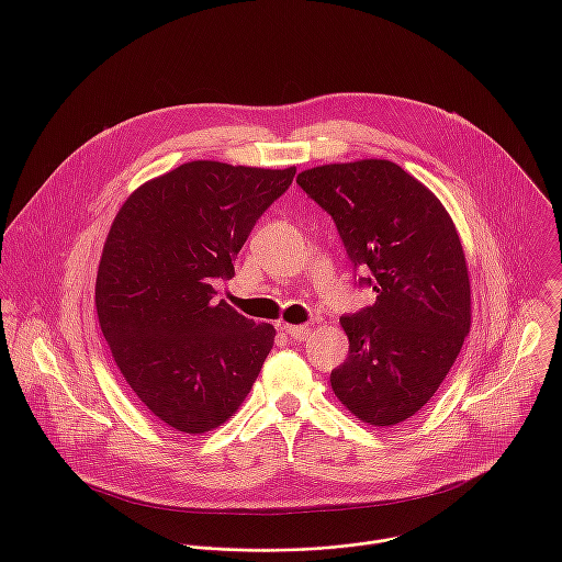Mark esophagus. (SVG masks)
<instances>
[{
	"instance_id": "1",
	"label": "esophagus",
	"mask_w": 562,
	"mask_h": 562,
	"mask_svg": "<svg viewBox=\"0 0 562 562\" xmlns=\"http://www.w3.org/2000/svg\"><path fill=\"white\" fill-rule=\"evenodd\" d=\"M281 330L296 341H305L312 333V326L310 324H281Z\"/></svg>"
}]
</instances>
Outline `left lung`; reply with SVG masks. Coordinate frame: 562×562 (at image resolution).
Masks as SVG:
<instances>
[{"label":"left lung","mask_w":562,"mask_h":562,"mask_svg":"<svg viewBox=\"0 0 562 562\" xmlns=\"http://www.w3.org/2000/svg\"><path fill=\"white\" fill-rule=\"evenodd\" d=\"M299 186L326 210L376 303L339 324L348 359L330 387L355 417L396 426L435 396L472 326L465 252L443 203L398 164H322Z\"/></svg>","instance_id":"left-lung-1"}]
</instances>
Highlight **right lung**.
Listing matches in <instances>:
<instances>
[{"mask_svg": "<svg viewBox=\"0 0 562 562\" xmlns=\"http://www.w3.org/2000/svg\"><path fill=\"white\" fill-rule=\"evenodd\" d=\"M296 166L186 161L136 188L108 232L94 307L116 368L166 426L203 435L248 396L272 350L274 326L214 303V279L257 218L292 183Z\"/></svg>", "mask_w": 562, "mask_h": 562, "instance_id": "obj_1", "label": "right lung"}]
</instances>
